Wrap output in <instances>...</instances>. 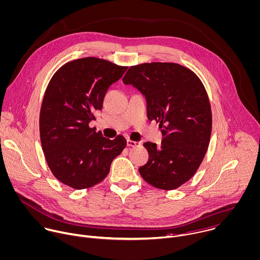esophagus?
Masks as SVG:
<instances>
[{"mask_svg": "<svg viewBox=\"0 0 260 260\" xmlns=\"http://www.w3.org/2000/svg\"><path fill=\"white\" fill-rule=\"evenodd\" d=\"M126 145L128 147H139V146H141V143L140 142H136V141H132V140H127L126 141Z\"/></svg>", "mask_w": 260, "mask_h": 260, "instance_id": "34e87169", "label": "esophagus"}]
</instances>
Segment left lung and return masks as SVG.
Here are the masks:
<instances>
[{
	"label": "left lung",
	"mask_w": 260,
	"mask_h": 260,
	"mask_svg": "<svg viewBox=\"0 0 260 260\" xmlns=\"http://www.w3.org/2000/svg\"><path fill=\"white\" fill-rule=\"evenodd\" d=\"M146 98L147 116L159 122L161 146L146 142L148 162L142 178L161 190H175L197 171L207 152L212 114L208 95L191 69L170 62L131 66L122 78Z\"/></svg>",
	"instance_id": "1"
}]
</instances>
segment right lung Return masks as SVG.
<instances>
[{"label": "right lung", "instance_id": "1", "mask_svg": "<svg viewBox=\"0 0 260 260\" xmlns=\"http://www.w3.org/2000/svg\"><path fill=\"white\" fill-rule=\"evenodd\" d=\"M127 69L86 57L67 62L52 76L40 112V137L54 177L75 190L91 188L109 174L126 146L124 137L104 138L89 122L101 110L109 86Z\"/></svg>", "mask_w": 260, "mask_h": 260}]
</instances>
